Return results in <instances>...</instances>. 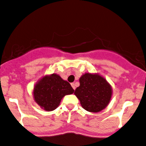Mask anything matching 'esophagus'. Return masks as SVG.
Segmentation results:
<instances>
[{
    "label": "esophagus",
    "instance_id": "esophagus-1",
    "mask_svg": "<svg viewBox=\"0 0 146 146\" xmlns=\"http://www.w3.org/2000/svg\"><path fill=\"white\" fill-rule=\"evenodd\" d=\"M71 86H72V87H73V89H76V84H74V83H72L71 84Z\"/></svg>",
    "mask_w": 146,
    "mask_h": 146
}]
</instances>
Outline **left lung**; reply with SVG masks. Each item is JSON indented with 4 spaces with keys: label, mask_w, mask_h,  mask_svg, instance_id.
Returning a JSON list of instances; mask_svg holds the SVG:
<instances>
[{
    "label": "left lung",
    "mask_w": 146,
    "mask_h": 146,
    "mask_svg": "<svg viewBox=\"0 0 146 146\" xmlns=\"http://www.w3.org/2000/svg\"><path fill=\"white\" fill-rule=\"evenodd\" d=\"M80 86L74 94L84 110L99 112L108 106L112 95L111 85L98 73H86L79 78Z\"/></svg>",
    "instance_id": "8db88e82"
}]
</instances>
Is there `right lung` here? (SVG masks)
Segmentation results:
<instances>
[{
	"label": "right lung",
	"instance_id": "add662e5",
	"mask_svg": "<svg viewBox=\"0 0 146 146\" xmlns=\"http://www.w3.org/2000/svg\"><path fill=\"white\" fill-rule=\"evenodd\" d=\"M74 90L70 84L56 73L45 75L35 84L33 96L35 102L47 111L54 110L65 95L72 94Z\"/></svg>",
	"mask_w": 146,
	"mask_h": 146
}]
</instances>
